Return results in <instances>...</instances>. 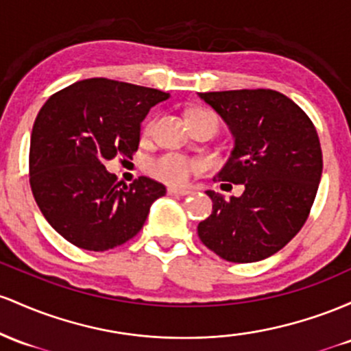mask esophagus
I'll return each mask as SVG.
<instances>
[{"instance_id":"1","label":"esophagus","mask_w":351,"mask_h":351,"mask_svg":"<svg viewBox=\"0 0 351 351\" xmlns=\"http://www.w3.org/2000/svg\"><path fill=\"white\" fill-rule=\"evenodd\" d=\"M167 194L174 195V197H184V195L194 194V192H192L191 189H186V187H169Z\"/></svg>"}]
</instances>
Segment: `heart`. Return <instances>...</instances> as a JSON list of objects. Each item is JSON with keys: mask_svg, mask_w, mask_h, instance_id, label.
Here are the masks:
<instances>
[{"mask_svg": "<svg viewBox=\"0 0 351 351\" xmlns=\"http://www.w3.org/2000/svg\"><path fill=\"white\" fill-rule=\"evenodd\" d=\"M192 114H206V116H214L208 111H195ZM191 114V116H192ZM215 117V116H214ZM156 121L151 119L147 124L144 125V136H151L154 132ZM149 172L156 177V179L164 180L169 184H182L191 177L192 172H195L199 169V164H195L194 160L187 159V157L179 156V154H165L157 157V159L151 160L147 165Z\"/></svg>", "mask_w": 351, "mask_h": 351, "instance_id": "heart-1", "label": "heart"}]
</instances>
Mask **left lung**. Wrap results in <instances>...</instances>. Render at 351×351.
<instances>
[{"label":"left lung","instance_id":"obj_1","mask_svg":"<svg viewBox=\"0 0 351 351\" xmlns=\"http://www.w3.org/2000/svg\"><path fill=\"white\" fill-rule=\"evenodd\" d=\"M228 125L234 149L214 180L243 184L230 200L207 191L212 214L197 234L207 249L235 263L277 254L303 227L322 179V147L312 121L271 89L199 93Z\"/></svg>","mask_w":351,"mask_h":351}]
</instances>
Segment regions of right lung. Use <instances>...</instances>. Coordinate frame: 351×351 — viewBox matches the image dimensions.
<instances>
[{
    "label": "right lung",
    "instance_id": "right-lung-1",
    "mask_svg": "<svg viewBox=\"0 0 351 351\" xmlns=\"http://www.w3.org/2000/svg\"><path fill=\"white\" fill-rule=\"evenodd\" d=\"M169 93L106 77L53 94L34 121L29 184L49 226L73 245L104 252L144 226L165 187L149 177L123 186L106 160L137 151L141 123Z\"/></svg>",
    "mask_w": 351,
    "mask_h": 351
}]
</instances>
